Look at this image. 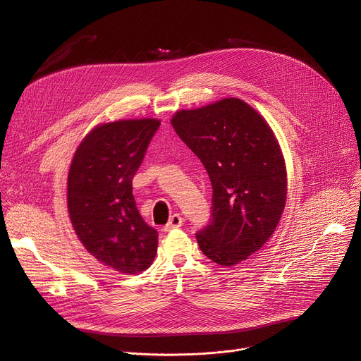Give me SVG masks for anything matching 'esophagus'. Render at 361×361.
Instances as JSON below:
<instances>
[{
    "label": "esophagus",
    "mask_w": 361,
    "mask_h": 361,
    "mask_svg": "<svg viewBox=\"0 0 361 361\" xmlns=\"http://www.w3.org/2000/svg\"><path fill=\"white\" fill-rule=\"evenodd\" d=\"M183 225V218L180 214H173L171 218H170V221H168V224L164 226V232H170V231H173V229H177V228H180Z\"/></svg>",
    "instance_id": "obj_1"
}]
</instances>
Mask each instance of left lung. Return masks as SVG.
Instances as JSON below:
<instances>
[{"mask_svg": "<svg viewBox=\"0 0 361 361\" xmlns=\"http://www.w3.org/2000/svg\"><path fill=\"white\" fill-rule=\"evenodd\" d=\"M171 125L213 187L212 222L196 235L199 247L233 267L262 248L283 214L287 171L279 140L266 118L235 97L178 110Z\"/></svg>", "mask_w": 361, "mask_h": 361, "instance_id": "left-lung-1", "label": "left lung"}]
</instances>
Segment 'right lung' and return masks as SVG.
<instances>
[{"mask_svg":"<svg viewBox=\"0 0 361 361\" xmlns=\"http://www.w3.org/2000/svg\"><path fill=\"white\" fill-rule=\"evenodd\" d=\"M159 126L155 117L122 118L92 128L72 157L66 180L69 219L81 244L122 274L145 271L158 232L140 216L132 180Z\"/></svg>","mask_w":361,"mask_h":361,"instance_id":"right-lung-1","label":"right lung"}]
</instances>
